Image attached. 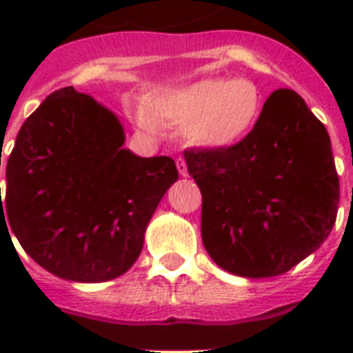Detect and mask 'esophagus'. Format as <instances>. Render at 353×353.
Here are the masks:
<instances>
[{"label":"esophagus","instance_id":"esophagus-1","mask_svg":"<svg viewBox=\"0 0 353 353\" xmlns=\"http://www.w3.org/2000/svg\"><path fill=\"white\" fill-rule=\"evenodd\" d=\"M177 170H179V174H181L183 177L188 176V170H187V163H185V159L183 157H177Z\"/></svg>","mask_w":353,"mask_h":353}]
</instances>
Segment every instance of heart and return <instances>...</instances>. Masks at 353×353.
<instances>
[{"label": "heart", "mask_w": 353, "mask_h": 353, "mask_svg": "<svg viewBox=\"0 0 353 353\" xmlns=\"http://www.w3.org/2000/svg\"><path fill=\"white\" fill-rule=\"evenodd\" d=\"M150 110L161 121L187 126V137L194 146L229 148L256 126L263 93L249 79L210 77L161 93L152 99ZM139 122L152 126L146 115H139Z\"/></svg>", "instance_id": "heart-1"}]
</instances>
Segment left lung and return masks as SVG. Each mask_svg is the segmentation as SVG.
I'll return each mask as SVG.
<instances>
[{"instance_id": "8db88e82", "label": "left lung", "mask_w": 353, "mask_h": 353, "mask_svg": "<svg viewBox=\"0 0 353 353\" xmlns=\"http://www.w3.org/2000/svg\"><path fill=\"white\" fill-rule=\"evenodd\" d=\"M185 161L203 198V245L229 273H285L334 229L339 176L330 135L295 91H274L240 143L185 150Z\"/></svg>"}]
</instances>
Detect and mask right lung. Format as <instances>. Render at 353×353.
Wrapping results in <instances>:
<instances>
[{
  "instance_id": "right-lung-1",
  "label": "right lung",
  "mask_w": 353,
  "mask_h": 353,
  "mask_svg": "<svg viewBox=\"0 0 353 353\" xmlns=\"http://www.w3.org/2000/svg\"><path fill=\"white\" fill-rule=\"evenodd\" d=\"M122 144L119 119L71 85L23 122L7 161L0 227L49 273L106 282L141 254L177 168L172 157H139Z\"/></svg>"
}]
</instances>
